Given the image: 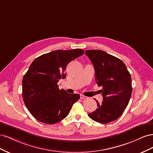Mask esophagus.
Here are the masks:
<instances>
[{"mask_svg":"<svg viewBox=\"0 0 153 153\" xmlns=\"http://www.w3.org/2000/svg\"><path fill=\"white\" fill-rule=\"evenodd\" d=\"M80 98L81 99H87V96H84V95H82V94H80Z\"/></svg>","mask_w":153,"mask_h":153,"instance_id":"1","label":"esophagus"}]
</instances>
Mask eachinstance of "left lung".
Instances as JSON below:
<instances>
[{"label": "left lung", "instance_id": "8db88e82", "mask_svg": "<svg viewBox=\"0 0 153 153\" xmlns=\"http://www.w3.org/2000/svg\"><path fill=\"white\" fill-rule=\"evenodd\" d=\"M85 54L93 64L95 80L103 101L98 108L88 114L93 121L106 124L117 119L128 105L132 92L131 78L124 63L102 50H89Z\"/></svg>", "mask_w": 153, "mask_h": 153}]
</instances>
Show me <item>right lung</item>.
Segmentation results:
<instances>
[{
	"mask_svg": "<svg viewBox=\"0 0 153 153\" xmlns=\"http://www.w3.org/2000/svg\"><path fill=\"white\" fill-rule=\"evenodd\" d=\"M84 53L79 48L55 50L31 63L22 80V96L27 108L38 121L49 124L61 121L80 99L79 94L60 90L57 82L66 78L68 64Z\"/></svg>",
	"mask_w": 153,
	"mask_h": 153,
	"instance_id": "obj_1",
	"label": "right lung"
}]
</instances>
